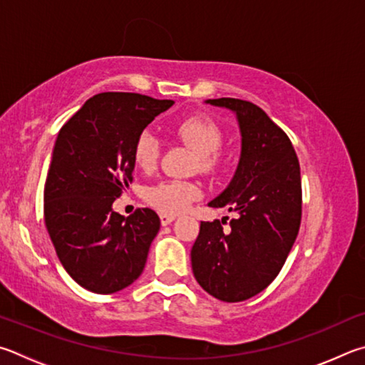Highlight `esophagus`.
Returning <instances> with one entry per match:
<instances>
[{"instance_id":"esophagus-1","label":"esophagus","mask_w":365,"mask_h":365,"mask_svg":"<svg viewBox=\"0 0 365 365\" xmlns=\"http://www.w3.org/2000/svg\"><path fill=\"white\" fill-rule=\"evenodd\" d=\"M175 220H176L175 215H166V213L160 215V222H162V226H168V225H171V222L175 221Z\"/></svg>"}]
</instances>
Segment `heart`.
<instances>
[{
  "label": "heart",
  "instance_id": "1",
  "mask_svg": "<svg viewBox=\"0 0 365 365\" xmlns=\"http://www.w3.org/2000/svg\"><path fill=\"white\" fill-rule=\"evenodd\" d=\"M176 136L199 155V166L203 171H213L218 166V149L222 144V130L207 115H190L179 121L175 128ZM160 153V140L150 131L140 133L134 143L133 157L140 170H152ZM200 187L189 181H162L147 189L145 199L162 213L184 212L200 197Z\"/></svg>",
  "mask_w": 365,
  "mask_h": 365
}]
</instances>
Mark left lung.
I'll return each instance as SVG.
<instances>
[{
  "label": "left lung",
  "instance_id": "8db88e82",
  "mask_svg": "<svg viewBox=\"0 0 365 365\" xmlns=\"http://www.w3.org/2000/svg\"><path fill=\"white\" fill-rule=\"evenodd\" d=\"M231 110L240 130V158L231 182L208 202L239 216L202 221L190 252L197 282L227 303L263 292L282 269L302 222V178L295 149L263 108L234 98L207 99Z\"/></svg>",
  "mask_w": 365,
  "mask_h": 365
}]
</instances>
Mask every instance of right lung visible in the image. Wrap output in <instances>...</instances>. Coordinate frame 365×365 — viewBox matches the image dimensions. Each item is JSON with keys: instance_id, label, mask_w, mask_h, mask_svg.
Returning <instances> with one entry per match:
<instances>
[{"instance_id": "obj_1", "label": "right lung", "mask_w": 365, "mask_h": 365, "mask_svg": "<svg viewBox=\"0 0 365 365\" xmlns=\"http://www.w3.org/2000/svg\"><path fill=\"white\" fill-rule=\"evenodd\" d=\"M175 104L134 93H101L61 128L44 186V222L70 277L94 293H115L144 271L158 215L113 212L134 171V143Z\"/></svg>"}]
</instances>
